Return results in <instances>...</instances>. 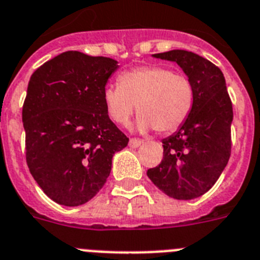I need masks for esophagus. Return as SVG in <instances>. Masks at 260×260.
<instances>
[{
  "label": "esophagus",
  "instance_id": "1",
  "mask_svg": "<svg viewBox=\"0 0 260 260\" xmlns=\"http://www.w3.org/2000/svg\"><path fill=\"white\" fill-rule=\"evenodd\" d=\"M143 144V140H137V139H131L129 140V146L131 148H139L140 145Z\"/></svg>",
  "mask_w": 260,
  "mask_h": 260
}]
</instances>
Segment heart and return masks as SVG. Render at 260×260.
I'll list each match as a JSON object with an SVG mask.
<instances>
[{"label": "heart", "instance_id": "b5f03b06", "mask_svg": "<svg viewBox=\"0 0 260 260\" xmlns=\"http://www.w3.org/2000/svg\"><path fill=\"white\" fill-rule=\"evenodd\" d=\"M103 102L108 116L125 124L137 110L133 128L159 133L177 131L188 117L193 103L192 83L186 76L175 74L159 65L141 67L119 77L117 86H107Z\"/></svg>", "mask_w": 260, "mask_h": 260}]
</instances>
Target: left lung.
Returning a JSON list of instances; mask_svg holds the SVG:
<instances>
[{"mask_svg": "<svg viewBox=\"0 0 260 260\" xmlns=\"http://www.w3.org/2000/svg\"><path fill=\"white\" fill-rule=\"evenodd\" d=\"M177 62L193 87L191 112L164 143V159L146 175L170 198L191 200L212 188L230 157L233 107L220 68L184 49L152 55Z\"/></svg>", "mask_w": 260, "mask_h": 260, "instance_id": "8db88e82", "label": "left lung"}]
</instances>
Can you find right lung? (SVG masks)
Segmentation results:
<instances>
[{
  "mask_svg": "<svg viewBox=\"0 0 260 260\" xmlns=\"http://www.w3.org/2000/svg\"><path fill=\"white\" fill-rule=\"evenodd\" d=\"M119 65L68 51L44 62L27 87L22 120L26 161L48 198L65 207L91 200L128 137L108 117L103 91Z\"/></svg>",
  "mask_w": 260,
  "mask_h": 260,
  "instance_id": "obj_1",
  "label": "right lung"
}]
</instances>
